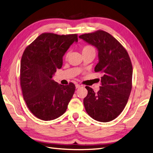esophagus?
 Segmentation results:
<instances>
[{
    "mask_svg": "<svg viewBox=\"0 0 153 153\" xmlns=\"http://www.w3.org/2000/svg\"><path fill=\"white\" fill-rule=\"evenodd\" d=\"M75 86H76V89H78V88H80L82 85H79V84H76V85H75Z\"/></svg>",
    "mask_w": 153,
    "mask_h": 153,
    "instance_id": "obj_1",
    "label": "esophagus"
}]
</instances>
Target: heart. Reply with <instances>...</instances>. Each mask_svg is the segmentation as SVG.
I'll list each match as a JSON object with an SVG mask.
<instances>
[{
	"label": "heart",
	"mask_w": 153,
	"mask_h": 153,
	"mask_svg": "<svg viewBox=\"0 0 153 153\" xmlns=\"http://www.w3.org/2000/svg\"><path fill=\"white\" fill-rule=\"evenodd\" d=\"M91 52L96 53L95 48H94V47H92V45H85L84 46H83V47H82V54H85V53H91ZM68 55H69V52H67L65 55V58L66 59H67L68 57Z\"/></svg>",
	"instance_id": "obj_1"
}]
</instances>
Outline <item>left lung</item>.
Returning a JSON list of instances; mask_svg holds the SVG:
<instances>
[{
  "mask_svg": "<svg viewBox=\"0 0 153 153\" xmlns=\"http://www.w3.org/2000/svg\"><path fill=\"white\" fill-rule=\"evenodd\" d=\"M79 38L98 50L95 72L103 74L98 92L86 86L84 99L87 113L100 122L116 118L126 105L132 88L133 68L128 53L114 37L102 30L82 34Z\"/></svg>",
  "mask_w": 153,
  "mask_h": 153,
  "instance_id": "8db88e82",
  "label": "left lung"
}]
</instances>
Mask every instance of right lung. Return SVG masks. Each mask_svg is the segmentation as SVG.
Listing matches in <instances>:
<instances>
[{"label": "right lung", "instance_id": "obj_1", "mask_svg": "<svg viewBox=\"0 0 153 153\" xmlns=\"http://www.w3.org/2000/svg\"><path fill=\"white\" fill-rule=\"evenodd\" d=\"M77 41V34L45 32L23 53L20 75L23 97L31 113L39 119L50 121L66 112L75 85L72 82L67 85L59 84L52 78L61 68L64 53Z\"/></svg>", "mask_w": 153, "mask_h": 153}]
</instances>
